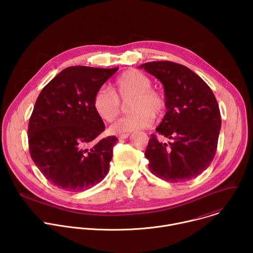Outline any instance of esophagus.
Returning <instances> with one entry per match:
<instances>
[{
    "label": "esophagus",
    "mask_w": 253,
    "mask_h": 253,
    "mask_svg": "<svg viewBox=\"0 0 253 253\" xmlns=\"http://www.w3.org/2000/svg\"><path fill=\"white\" fill-rule=\"evenodd\" d=\"M129 136H130L129 133H124V134H119V135H118V138H119V139H126V138H128Z\"/></svg>",
    "instance_id": "obj_1"
}]
</instances>
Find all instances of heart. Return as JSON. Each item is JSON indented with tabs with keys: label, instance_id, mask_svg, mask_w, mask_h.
Listing matches in <instances>:
<instances>
[{
	"label": "heart",
	"instance_id": "1",
	"mask_svg": "<svg viewBox=\"0 0 253 253\" xmlns=\"http://www.w3.org/2000/svg\"><path fill=\"white\" fill-rule=\"evenodd\" d=\"M151 79L138 70H129L115 81L112 90L100 88L94 95L93 107L105 122H113L121 111L120 101L132 98L129 109L132 114L115 122L110 131L115 134L128 133L152 125L155 116L166 109L164 96L151 88Z\"/></svg>",
	"mask_w": 253,
	"mask_h": 253
}]
</instances>
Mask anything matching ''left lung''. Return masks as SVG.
Masks as SVG:
<instances>
[{
    "label": "left lung",
    "instance_id": "1",
    "mask_svg": "<svg viewBox=\"0 0 253 253\" xmlns=\"http://www.w3.org/2000/svg\"><path fill=\"white\" fill-rule=\"evenodd\" d=\"M164 87L166 114L152 134L145 151L149 169L168 182L197 177L212 162L221 128L218 103L209 86L189 68L170 61L142 64Z\"/></svg>",
    "mask_w": 253,
    "mask_h": 253
}]
</instances>
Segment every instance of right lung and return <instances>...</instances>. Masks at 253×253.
I'll return each mask as SVG.
<instances>
[{
  "mask_svg": "<svg viewBox=\"0 0 253 253\" xmlns=\"http://www.w3.org/2000/svg\"><path fill=\"white\" fill-rule=\"evenodd\" d=\"M117 71L118 67H68L38 96L28 127L30 155L55 186L84 191L109 171L118 139L99 137L105 125L94 110L93 98Z\"/></svg>",
  "mask_w": 253,
  "mask_h": 253,
  "instance_id": "obj_1",
  "label": "right lung"
}]
</instances>
